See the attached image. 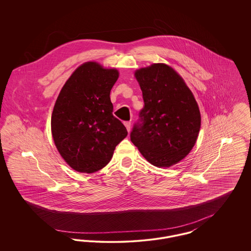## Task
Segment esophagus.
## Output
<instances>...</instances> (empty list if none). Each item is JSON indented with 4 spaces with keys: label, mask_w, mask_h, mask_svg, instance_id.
<instances>
[{
    "label": "esophagus",
    "mask_w": 251,
    "mask_h": 251,
    "mask_svg": "<svg viewBox=\"0 0 251 251\" xmlns=\"http://www.w3.org/2000/svg\"><path fill=\"white\" fill-rule=\"evenodd\" d=\"M124 125H125V127L127 129V131H130V130H131V122L130 121H126V122H124Z\"/></svg>",
    "instance_id": "esophagus-1"
}]
</instances>
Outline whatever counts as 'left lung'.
I'll use <instances>...</instances> for the list:
<instances>
[{
  "instance_id": "obj_1",
  "label": "left lung",
  "mask_w": 251,
  "mask_h": 251,
  "mask_svg": "<svg viewBox=\"0 0 251 251\" xmlns=\"http://www.w3.org/2000/svg\"><path fill=\"white\" fill-rule=\"evenodd\" d=\"M142 90L141 123L131 140L144 158L157 167L176 165L197 142L201 117L198 102L172 67L156 63L134 72Z\"/></svg>"
}]
</instances>
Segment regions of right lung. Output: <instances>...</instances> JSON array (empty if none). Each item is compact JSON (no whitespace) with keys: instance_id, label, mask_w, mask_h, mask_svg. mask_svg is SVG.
I'll list each match as a JSON object with an SVG mask.
<instances>
[{"instance_id":"add662e5","label":"right lung","mask_w":251,"mask_h":251,"mask_svg":"<svg viewBox=\"0 0 251 251\" xmlns=\"http://www.w3.org/2000/svg\"><path fill=\"white\" fill-rule=\"evenodd\" d=\"M119 76L115 68L85 62L60 91L51 114V134L60 155L75 171L94 173L103 168L128 134L112 114L110 91Z\"/></svg>"}]
</instances>
